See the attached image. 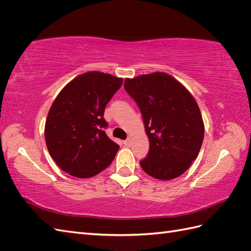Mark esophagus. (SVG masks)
<instances>
[{"instance_id":"esophagus-1","label":"esophagus","mask_w":251,"mask_h":251,"mask_svg":"<svg viewBox=\"0 0 251 251\" xmlns=\"http://www.w3.org/2000/svg\"><path fill=\"white\" fill-rule=\"evenodd\" d=\"M131 142H132V139H131V137H127V139L124 141L125 146H126V147H130V146H131Z\"/></svg>"}]
</instances>
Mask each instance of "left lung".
Returning a JSON list of instances; mask_svg holds the SVG:
<instances>
[{"label":"left lung","mask_w":251,"mask_h":251,"mask_svg":"<svg viewBox=\"0 0 251 251\" xmlns=\"http://www.w3.org/2000/svg\"><path fill=\"white\" fill-rule=\"evenodd\" d=\"M125 90L141 112L150 141L142 170L159 180L183 174L196 160L204 138V124L193 95L163 72L126 78Z\"/></svg>","instance_id":"1"}]
</instances>
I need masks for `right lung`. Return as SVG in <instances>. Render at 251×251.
<instances>
[{"mask_svg":"<svg viewBox=\"0 0 251 251\" xmlns=\"http://www.w3.org/2000/svg\"><path fill=\"white\" fill-rule=\"evenodd\" d=\"M123 78L102 72L75 77L53 101L45 126V139L53 160L73 177L90 178L107 169L119 146L111 140L103 118L105 105Z\"/></svg>","mask_w":251,"mask_h":251,"instance_id":"right-lung-1","label":"right lung"}]
</instances>
